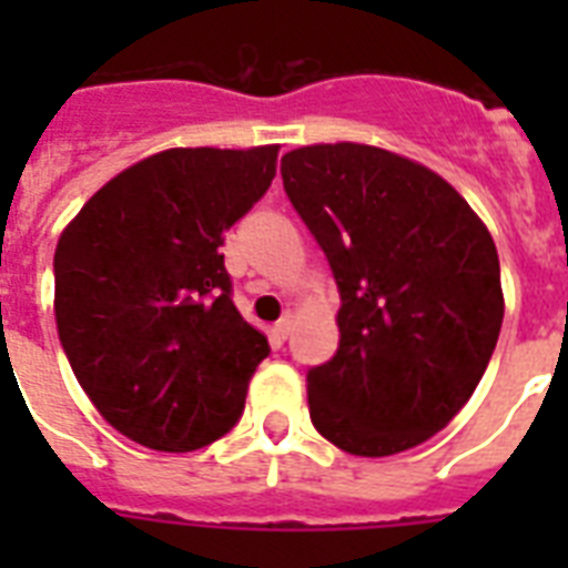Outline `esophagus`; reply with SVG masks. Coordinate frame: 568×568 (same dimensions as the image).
I'll return each instance as SVG.
<instances>
[{
	"instance_id": "obj_1",
	"label": "esophagus",
	"mask_w": 568,
	"mask_h": 568,
	"mask_svg": "<svg viewBox=\"0 0 568 568\" xmlns=\"http://www.w3.org/2000/svg\"><path fill=\"white\" fill-rule=\"evenodd\" d=\"M288 333H292V315H283V318L276 321L274 327H271V336H274L276 342H285Z\"/></svg>"
}]
</instances>
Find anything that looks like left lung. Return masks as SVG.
Segmentation results:
<instances>
[{"instance_id":"8db88e82","label":"left lung","mask_w":568,"mask_h":568,"mask_svg":"<svg viewBox=\"0 0 568 568\" xmlns=\"http://www.w3.org/2000/svg\"><path fill=\"white\" fill-rule=\"evenodd\" d=\"M280 173L342 297L336 356L306 374L315 430L356 457L422 445L493 359V235L442 176L377 146H301Z\"/></svg>"}]
</instances>
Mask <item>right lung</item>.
I'll list each match as a JSON object with an SVG mask.
<instances>
[{"label":"right lung","instance_id":"right-lung-1","mask_svg":"<svg viewBox=\"0 0 568 568\" xmlns=\"http://www.w3.org/2000/svg\"><path fill=\"white\" fill-rule=\"evenodd\" d=\"M276 150L150 155L58 239L61 347L102 418L138 445L196 450L244 413L271 347L232 303L221 244L271 189Z\"/></svg>","mask_w":568,"mask_h":568}]
</instances>
